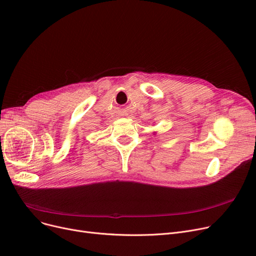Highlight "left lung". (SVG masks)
Masks as SVG:
<instances>
[{"label": "left lung", "mask_w": 256, "mask_h": 256, "mask_svg": "<svg viewBox=\"0 0 256 256\" xmlns=\"http://www.w3.org/2000/svg\"><path fill=\"white\" fill-rule=\"evenodd\" d=\"M154 134H156V132H154Z\"/></svg>", "instance_id": "obj_1"}]
</instances>
